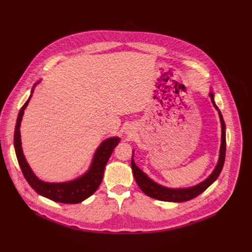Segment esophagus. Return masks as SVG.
Masks as SVG:
<instances>
[{
    "label": "esophagus",
    "mask_w": 252,
    "mask_h": 252,
    "mask_svg": "<svg viewBox=\"0 0 252 252\" xmlns=\"http://www.w3.org/2000/svg\"><path fill=\"white\" fill-rule=\"evenodd\" d=\"M128 132H127V134H130L131 133V128H129V130H127Z\"/></svg>",
    "instance_id": "esophagus-1"
}]
</instances>
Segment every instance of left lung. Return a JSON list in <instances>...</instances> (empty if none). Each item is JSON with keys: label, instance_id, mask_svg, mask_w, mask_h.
Here are the masks:
<instances>
[{"label": "left lung", "instance_id": "1", "mask_svg": "<svg viewBox=\"0 0 252 252\" xmlns=\"http://www.w3.org/2000/svg\"><path fill=\"white\" fill-rule=\"evenodd\" d=\"M209 96L211 98V102L215 107V110H217L219 113L220 128H221L220 156H219L217 166L214 167L213 171L209 174V176H207L204 181H202L201 183L195 186L187 187V188H168L156 183L147 173L143 172L135 164L133 159L134 152H132V158H131V168H132V173L137 186L147 196L160 200V201H165V202H177V203L186 202L199 196L209 186H211L215 181H217V178L221 172L223 163H224V157H225V124L220 109L218 107V105L215 104L214 93L211 87L209 88Z\"/></svg>", "mask_w": 252, "mask_h": 252}]
</instances>
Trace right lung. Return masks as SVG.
<instances>
[{
	"mask_svg": "<svg viewBox=\"0 0 252 252\" xmlns=\"http://www.w3.org/2000/svg\"><path fill=\"white\" fill-rule=\"evenodd\" d=\"M40 82L41 80L32 86L30 97L21 107L17 117L14 131V149L18 164L23 175H25L27 179V182L39 195L59 203L77 204V203L86 200L96 191L99 185L101 184L105 165L107 161H109L114 149L118 146V143L121 139H120L119 136H112L102 140L93 155L88 170L82 175L71 179V181L63 183H49L42 181V179H40L34 174L25 157V154H23L22 151L20 135V125L23 114H25V110L27 109V106L32 96L35 86Z\"/></svg>",
	"mask_w": 252,
	"mask_h": 252,
	"instance_id": "obj_1",
	"label": "right lung"
}]
</instances>
